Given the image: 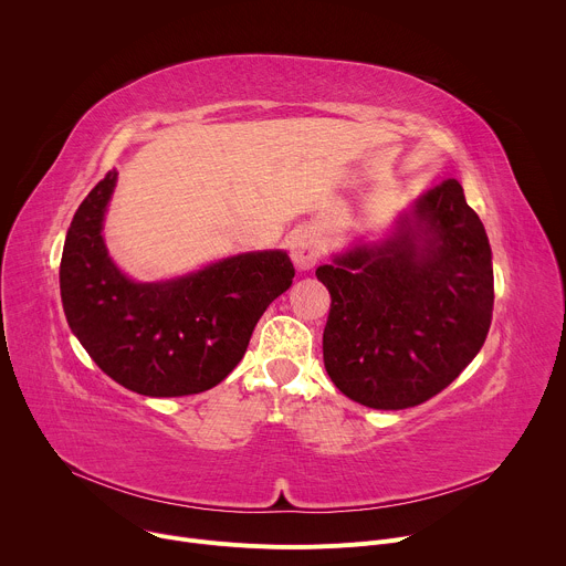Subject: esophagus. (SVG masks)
I'll return each mask as SVG.
<instances>
[{
    "label": "esophagus",
    "instance_id": "34e87169",
    "mask_svg": "<svg viewBox=\"0 0 566 566\" xmlns=\"http://www.w3.org/2000/svg\"><path fill=\"white\" fill-rule=\"evenodd\" d=\"M289 249H291V260L293 264L300 269V271H308L315 266L317 262V249H315V239L308 230L300 228V230H293L291 232V239H289Z\"/></svg>",
    "mask_w": 566,
    "mask_h": 566
}]
</instances>
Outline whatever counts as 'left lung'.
<instances>
[{"mask_svg":"<svg viewBox=\"0 0 566 566\" xmlns=\"http://www.w3.org/2000/svg\"><path fill=\"white\" fill-rule=\"evenodd\" d=\"M332 308L322 356L360 406L406 410L446 389L479 354L493 319V253L463 188L448 179L396 221L315 271Z\"/></svg>","mask_w":566,"mask_h":566,"instance_id":"1","label":"left lung"}]
</instances>
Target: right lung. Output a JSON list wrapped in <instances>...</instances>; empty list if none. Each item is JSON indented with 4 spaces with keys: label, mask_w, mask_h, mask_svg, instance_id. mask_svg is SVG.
Wrapping results in <instances>:
<instances>
[{
    "label": "right lung",
    "mask_w": 566,
    "mask_h": 566,
    "mask_svg": "<svg viewBox=\"0 0 566 566\" xmlns=\"http://www.w3.org/2000/svg\"><path fill=\"white\" fill-rule=\"evenodd\" d=\"M116 170L80 203L60 262L71 332L118 385L143 396H188L219 385L244 358L258 319L295 275L284 251L226 258L166 282H134L101 234Z\"/></svg>",
    "instance_id": "1"
}]
</instances>
